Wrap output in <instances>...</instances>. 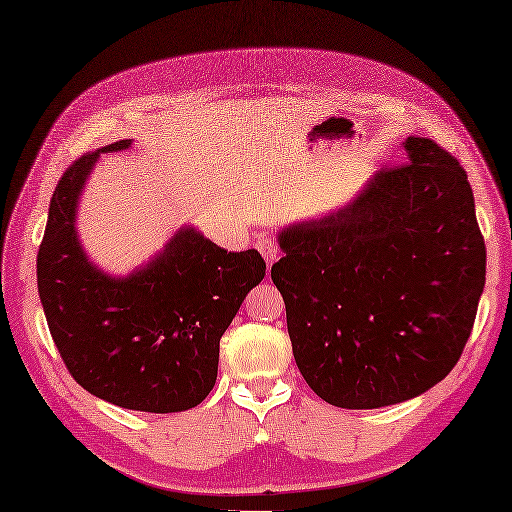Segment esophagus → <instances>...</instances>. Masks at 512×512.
<instances>
[{"label": "esophagus", "instance_id": "1", "mask_svg": "<svg viewBox=\"0 0 512 512\" xmlns=\"http://www.w3.org/2000/svg\"><path fill=\"white\" fill-rule=\"evenodd\" d=\"M257 248H259V253L264 255L268 266H272L274 261L279 259V244H277V240L270 238V235H268V238H261V240L257 242Z\"/></svg>", "mask_w": 512, "mask_h": 512}]
</instances>
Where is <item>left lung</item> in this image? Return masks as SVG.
I'll use <instances>...</instances> for the list:
<instances>
[{"mask_svg":"<svg viewBox=\"0 0 512 512\" xmlns=\"http://www.w3.org/2000/svg\"><path fill=\"white\" fill-rule=\"evenodd\" d=\"M355 201L281 231L270 277L307 385L342 409L411 400L443 381L474 329L487 248L463 166L409 136Z\"/></svg>","mask_w":512,"mask_h":512,"instance_id":"1","label":"left lung"}]
</instances>
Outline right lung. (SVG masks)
<instances>
[{"label": "right lung", "instance_id": "obj_1", "mask_svg": "<svg viewBox=\"0 0 512 512\" xmlns=\"http://www.w3.org/2000/svg\"><path fill=\"white\" fill-rule=\"evenodd\" d=\"M101 151L77 157L51 196L36 257L49 333L69 374L93 396L131 411L192 409L214 389L220 337L266 277V261L255 248L227 253L181 229L147 268L127 279L103 274L75 231L77 196Z\"/></svg>", "mask_w": 512, "mask_h": 512}]
</instances>
